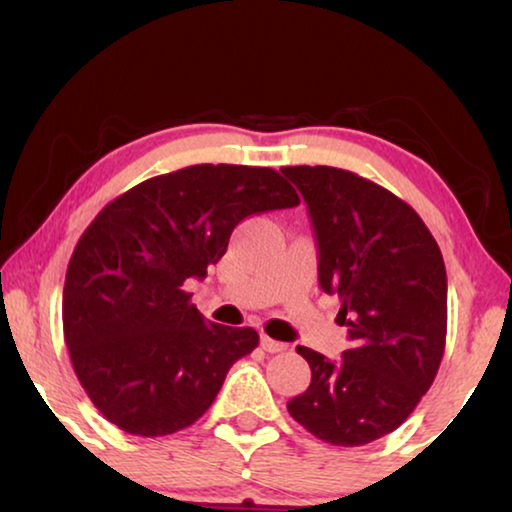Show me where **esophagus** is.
<instances>
[{
  "label": "esophagus",
  "mask_w": 512,
  "mask_h": 512,
  "mask_svg": "<svg viewBox=\"0 0 512 512\" xmlns=\"http://www.w3.org/2000/svg\"><path fill=\"white\" fill-rule=\"evenodd\" d=\"M261 345H263V350H265V352H272V355H277V352L288 350V345H286V343L274 341V338H270V336H263V338H261Z\"/></svg>",
  "instance_id": "esophagus-1"
}]
</instances>
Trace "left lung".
<instances>
[{
  "label": "left lung",
  "mask_w": 512,
  "mask_h": 512,
  "mask_svg": "<svg viewBox=\"0 0 512 512\" xmlns=\"http://www.w3.org/2000/svg\"><path fill=\"white\" fill-rule=\"evenodd\" d=\"M304 196L318 242L320 288L341 300L350 350L338 361L297 345L311 384L288 412L334 446L396 430L439 371L446 267L435 238L396 194L336 167H283Z\"/></svg>",
  "instance_id": "obj_1"
}]
</instances>
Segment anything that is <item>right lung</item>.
Segmentation results:
<instances>
[{
	"mask_svg": "<svg viewBox=\"0 0 512 512\" xmlns=\"http://www.w3.org/2000/svg\"><path fill=\"white\" fill-rule=\"evenodd\" d=\"M297 203L274 169L194 164L98 212L68 263L64 336L77 380L109 423L162 437L206 414L258 332L203 318L185 281L206 277L242 219Z\"/></svg>",
	"mask_w": 512,
	"mask_h": 512,
	"instance_id": "1",
	"label": "right lung"
}]
</instances>
